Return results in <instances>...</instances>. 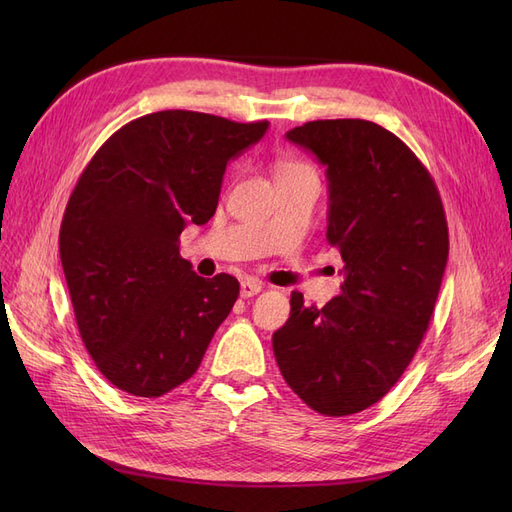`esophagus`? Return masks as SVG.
Wrapping results in <instances>:
<instances>
[{"instance_id": "1", "label": "esophagus", "mask_w": 512, "mask_h": 512, "mask_svg": "<svg viewBox=\"0 0 512 512\" xmlns=\"http://www.w3.org/2000/svg\"><path fill=\"white\" fill-rule=\"evenodd\" d=\"M262 290V284L252 280V277H245V280L241 282V297L243 299H250L254 297V294H258Z\"/></svg>"}]
</instances>
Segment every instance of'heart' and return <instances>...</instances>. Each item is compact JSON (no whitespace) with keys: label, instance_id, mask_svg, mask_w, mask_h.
I'll return each mask as SVG.
<instances>
[{"label":"heart","instance_id":"heart-1","mask_svg":"<svg viewBox=\"0 0 512 512\" xmlns=\"http://www.w3.org/2000/svg\"><path fill=\"white\" fill-rule=\"evenodd\" d=\"M303 170H312V166H307L305 162H299V160H280L275 164V177L303 173Z\"/></svg>","mask_w":512,"mask_h":512}]
</instances>
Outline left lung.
I'll return each instance as SVG.
<instances>
[{
    "label": "left lung",
    "mask_w": 512,
    "mask_h": 512,
    "mask_svg": "<svg viewBox=\"0 0 512 512\" xmlns=\"http://www.w3.org/2000/svg\"><path fill=\"white\" fill-rule=\"evenodd\" d=\"M286 138L327 168V239L344 284L324 307L292 292L275 361L309 408L348 416L389 393L423 342L448 258L446 215L429 170L374 121H307Z\"/></svg>",
    "instance_id": "8db88e82"
}]
</instances>
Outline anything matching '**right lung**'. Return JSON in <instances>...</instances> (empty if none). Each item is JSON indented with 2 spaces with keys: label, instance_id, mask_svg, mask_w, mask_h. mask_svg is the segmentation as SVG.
<instances>
[{
  "label": "right lung",
  "instance_id": "right-lung-1",
  "mask_svg": "<svg viewBox=\"0 0 512 512\" xmlns=\"http://www.w3.org/2000/svg\"><path fill=\"white\" fill-rule=\"evenodd\" d=\"M267 128L151 113L108 138L76 181L59 230L61 267L83 344L117 389L160 397L203 361L239 282L196 275L179 235L213 218L226 164Z\"/></svg>",
  "mask_w": 512,
  "mask_h": 512
}]
</instances>
